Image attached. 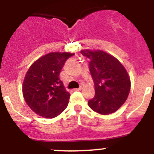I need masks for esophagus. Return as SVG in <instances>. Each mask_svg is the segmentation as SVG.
I'll return each instance as SVG.
<instances>
[{"instance_id": "1", "label": "esophagus", "mask_w": 154, "mask_h": 154, "mask_svg": "<svg viewBox=\"0 0 154 154\" xmlns=\"http://www.w3.org/2000/svg\"><path fill=\"white\" fill-rule=\"evenodd\" d=\"M81 89H82V87L80 86L77 88H74V91H80V90H81Z\"/></svg>"}]
</instances>
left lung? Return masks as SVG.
I'll use <instances>...</instances> for the list:
<instances>
[{
    "instance_id": "8db88e82",
    "label": "left lung",
    "mask_w": 154,
    "mask_h": 154,
    "mask_svg": "<svg viewBox=\"0 0 154 154\" xmlns=\"http://www.w3.org/2000/svg\"><path fill=\"white\" fill-rule=\"evenodd\" d=\"M90 60L89 71L95 94L88 100L90 108L101 115L117 111L125 103L130 90V80L122 63L103 51H80Z\"/></svg>"
}]
</instances>
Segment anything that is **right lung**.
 I'll list each match as a JSON object with an SVG mask.
<instances>
[{
	"instance_id": "add662e5",
	"label": "right lung",
	"mask_w": 154,
	"mask_h": 154,
	"mask_svg": "<svg viewBox=\"0 0 154 154\" xmlns=\"http://www.w3.org/2000/svg\"><path fill=\"white\" fill-rule=\"evenodd\" d=\"M74 54L52 52L32 63L23 82L24 100L35 113L46 119L61 114L68 106L70 94L60 74L65 63Z\"/></svg>"
}]
</instances>
